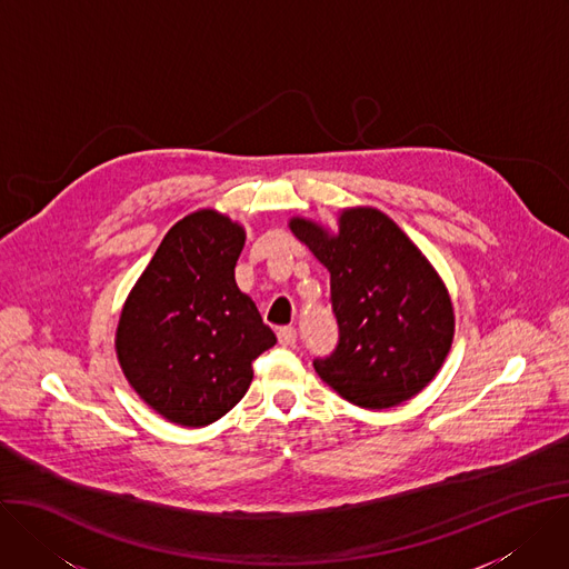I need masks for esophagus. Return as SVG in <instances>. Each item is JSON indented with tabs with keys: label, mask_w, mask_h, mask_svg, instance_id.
Returning <instances> with one entry per match:
<instances>
[{
	"label": "esophagus",
	"mask_w": 569,
	"mask_h": 569,
	"mask_svg": "<svg viewBox=\"0 0 569 569\" xmlns=\"http://www.w3.org/2000/svg\"><path fill=\"white\" fill-rule=\"evenodd\" d=\"M277 338H279L281 345L290 347V345L297 342V329H292V327H281V329L277 331Z\"/></svg>",
	"instance_id": "1"
}]
</instances>
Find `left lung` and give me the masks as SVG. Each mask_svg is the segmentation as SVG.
Segmentation results:
<instances>
[{"label": "left lung", "instance_id": "8db88e82", "mask_svg": "<svg viewBox=\"0 0 569 569\" xmlns=\"http://www.w3.org/2000/svg\"><path fill=\"white\" fill-rule=\"evenodd\" d=\"M331 272L340 340L316 372L353 406L381 410L422 392L453 342V303L429 258L375 206H349L338 229L290 218Z\"/></svg>", "mask_w": 569, "mask_h": 569}]
</instances>
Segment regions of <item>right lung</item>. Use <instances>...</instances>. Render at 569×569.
<instances>
[{"mask_svg": "<svg viewBox=\"0 0 569 569\" xmlns=\"http://www.w3.org/2000/svg\"><path fill=\"white\" fill-rule=\"evenodd\" d=\"M244 227L216 209L179 220L131 288L116 353L136 395L172 425L209 427L244 397L277 342L236 286Z\"/></svg>", "mask_w": 569, "mask_h": 569, "instance_id": "obj_1", "label": "right lung"}]
</instances>
